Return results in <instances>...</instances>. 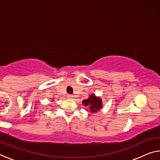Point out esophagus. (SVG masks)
<instances>
[{"label": "esophagus", "mask_w": 160, "mask_h": 160, "mask_svg": "<svg viewBox=\"0 0 160 160\" xmlns=\"http://www.w3.org/2000/svg\"><path fill=\"white\" fill-rule=\"evenodd\" d=\"M73 96L72 95V94H68V98H69V99H72L73 98Z\"/></svg>", "instance_id": "obj_1"}]
</instances>
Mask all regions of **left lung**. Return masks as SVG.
<instances>
[{
    "label": "left lung",
    "instance_id": "obj_1",
    "mask_svg": "<svg viewBox=\"0 0 160 160\" xmlns=\"http://www.w3.org/2000/svg\"><path fill=\"white\" fill-rule=\"evenodd\" d=\"M82 103L86 106H90V112L95 113L102 108V104L100 98H97L94 94H92L88 99L84 100Z\"/></svg>",
    "mask_w": 160,
    "mask_h": 160
}]
</instances>
